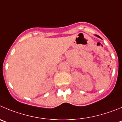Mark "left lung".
Instances as JSON below:
<instances>
[{
	"label": "left lung",
	"instance_id": "obj_1",
	"mask_svg": "<svg viewBox=\"0 0 122 122\" xmlns=\"http://www.w3.org/2000/svg\"><path fill=\"white\" fill-rule=\"evenodd\" d=\"M96 37H99V38H101V37H99V36H98V35H96Z\"/></svg>",
	"mask_w": 122,
	"mask_h": 122
}]
</instances>
